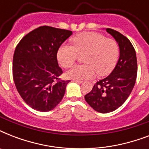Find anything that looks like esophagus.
Returning a JSON list of instances; mask_svg holds the SVG:
<instances>
[{
	"label": "esophagus",
	"mask_w": 149,
	"mask_h": 149,
	"mask_svg": "<svg viewBox=\"0 0 149 149\" xmlns=\"http://www.w3.org/2000/svg\"><path fill=\"white\" fill-rule=\"evenodd\" d=\"M72 81L76 82V83H78V84H82V83H83L82 80H76V79H72Z\"/></svg>",
	"instance_id": "1"
}]
</instances>
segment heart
Instances as JSON below:
<instances>
[{"label":"heart","mask_w":149,"mask_h":149,"mask_svg":"<svg viewBox=\"0 0 149 149\" xmlns=\"http://www.w3.org/2000/svg\"><path fill=\"white\" fill-rule=\"evenodd\" d=\"M72 44H63L57 52V58L64 68L72 66L79 57L84 55L85 64L75 65L65 72L67 78L83 80L108 74L113 70L119 57V45L113 38H106L97 32H83L72 38Z\"/></svg>","instance_id":"1"}]
</instances>
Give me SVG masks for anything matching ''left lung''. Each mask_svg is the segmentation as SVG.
<instances>
[{
    "label": "left lung",
    "mask_w": 149,
    "mask_h": 149,
    "mask_svg": "<svg viewBox=\"0 0 149 149\" xmlns=\"http://www.w3.org/2000/svg\"><path fill=\"white\" fill-rule=\"evenodd\" d=\"M106 31L119 45V59L111 74L97 82L85 95L86 103L103 113L115 111L125 103L134 88L138 70L136 52L128 38L113 29Z\"/></svg>",
    "instance_id": "1"
}]
</instances>
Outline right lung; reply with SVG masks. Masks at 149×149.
Returning <instances> with one entry per match:
<instances>
[{
	"mask_svg": "<svg viewBox=\"0 0 149 149\" xmlns=\"http://www.w3.org/2000/svg\"><path fill=\"white\" fill-rule=\"evenodd\" d=\"M72 31L41 26L17 44L13 57V79L20 96L31 108L52 111L63 99L70 80H60L63 70L57 52Z\"/></svg>",
	"mask_w": 149,
	"mask_h": 149,
	"instance_id": "right-lung-1",
	"label": "right lung"
}]
</instances>
